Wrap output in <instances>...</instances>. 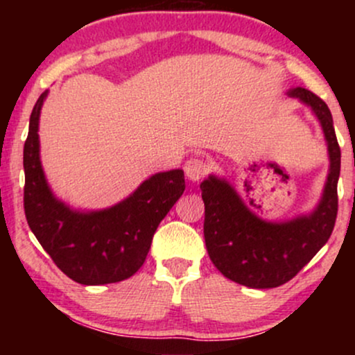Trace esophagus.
<instances>
[{"label": "esophagus", "mask_w": 355, "mask_h": 355, "mask_svg": "<svg viewBox=\"0 0 355 355\" xmlns=\"http://www.w3.org/2000/svg\"><path fill=\"white\" fill-rule=\"evenodd\" d=\"M183 170H185V175L189 177V180L198 182L205 177L207 172H209V164H207L205 160H202V158L193 157L190 158V160H187Z\"/></svg>", "instance_id": "1"}]
</instances>
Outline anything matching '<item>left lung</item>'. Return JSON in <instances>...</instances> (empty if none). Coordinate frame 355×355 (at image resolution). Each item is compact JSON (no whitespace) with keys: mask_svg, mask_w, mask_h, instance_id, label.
<instances>
[{"mask_svg":"<svg viewBox=\"0 0 355 355\" xmlns=\"http://www.w3.org/2000/svg\"><path fill=\"white\" fill-rule=\"evenodd\" d=\"M288 95L311 107L327 141L331 166L313 211L285 222H268L248 209L223 178L210 175L200 183L205 203L203 235L210 260L227 279L250 288H274L294 279L325 245L337 218L340 148L331 110L305 88L288 89Z\"/></svg>","mask_w":355,"mask_h":355,"instance_id":"obj_1","label":"left lung"}]
</instances>
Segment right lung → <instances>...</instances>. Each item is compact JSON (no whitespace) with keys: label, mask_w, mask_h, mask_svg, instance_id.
I'll list each match as a JSON object with an SVG mask.
<instances>
[{"label":"right lung","mask_w":355,"mask_h":355,"mask_svg":"<svg viewBox=\"0 0 355 355\" xmlns=\"http://www.w3.org/2000/svg\"><path fill=\"white\" fill-rule=\"evenodd\" d=\"M48 89L36 101L24 141V215L56 267L83 285L115 284L144 266L158 223L185 190L183 170L155 173L130 197L110 209L73 210L53 195L40 162V113Z\"/></svg>","instance_id":"right-lung-1"}]
</instances>
